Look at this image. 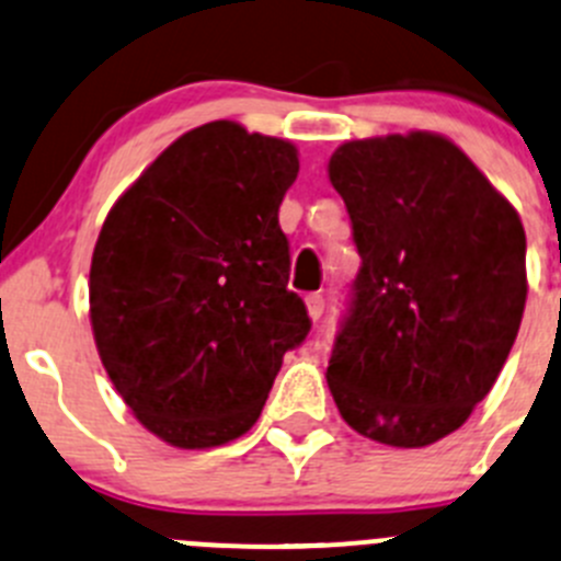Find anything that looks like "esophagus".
<instances>
[{"label": "esophagus", "mask_w": 561, "mask_h": 561, "mask_svg": "<svg viewBox=\"0 0 561 561\" xmlns=\"http://www.w3.org/2000/svg\"><path fill=\"white\" fill-rule=\"evenodd\" d=\"M323 309H325V301H323V296H320V293H312V296H307V312H309V318L318 320L320 314H323Z\"/></svg>", "instance_id": "esophagus-1"}]
</instances>
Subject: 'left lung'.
<instances>
[{"mask_svg":"<svg viewBox=\"0 0 561 561\" xmlns=\"http://www.w3.org/2000/svg\"><path fill=\"white\" fill-rule=\"evenodd\" d=\"M362 268L331 351L342 419L386 447L458 431L510 356L526 307L520 216L474 161L431 130L340 145Z\"/></svg>","mask_w":561,"mask_h":561,"instance_id":"left-lung-1","label":"left lung"}]
</instances>
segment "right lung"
<instances>
[{"label":"right lung","mask_w":561,"mask_h":561,"mask_svg":"<svg viewBox=\"0 0 561 561\" xmlns=\"http://www.w3.org/2000/svg\"><path fill=\"white\" fill-rule=\"evenodd\" d=\"M296 175L290 142L216 119L175 139L103 221L90 265L98 356L170 447L243 436L282 356L307 340L279 227Z\"/></svg>","instance_id":"right-lung-1"}]
</instances>
